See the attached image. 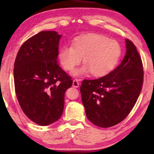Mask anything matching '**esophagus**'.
<instances>
[{"label":"esophagus","instance_id":"34e87169","mask_svg":"<svg viewBox=\"0 0 154 154\" xmlns=\"http://www.w3.org/2000/svg\"><path fill=\"white\" fill-rule=\"evenodd\" d=\"M73 85V87H74L75 88H78L79 87V83L78 82L77 80H73V85Z\"/></svg>","mask_w":154,"mask_h":154}]
</instances>
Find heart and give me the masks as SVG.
I'll use <instances>...</instances> for the list:
<instances>
[{"instance_id":"b5f03b06","label":"heart","mask_w":154,"mask_h":154,"mask_svg":"<svg viewBox=\"0 0 154 154\" xmlns=\"http://www.w3.org/2000/svg\"><path fill=\"white\" fill-rule=\"evenodd\" d=\"M121 53V47L116 41L100 34H89L77 38L72 46H63L59 57L67 71H73L83 59L85 64L73 72L75 77L85 76L91 72L94 76L101 77L116 67Z\"/></svg>"}]
</instances>
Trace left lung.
<instances>
[{
	"instance_id": "1",
	"label": "left lung",
	"mask_w": 154,
	"mask_h": 154,
	"mask_svg": "<svg viewBox=\"0 0 154 154\" xmlns=\"http://www.w3.org/2000/svg\"><path fill=\"white\" fill-rule=\"evenodd\" d=\"M126 42L122 61L105 76L85 79L80 87L87 119L94 125L109 128L120 123L135 105L143 85V65L132 42Z\"/></svg>"
}]
</instances>
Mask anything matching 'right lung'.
<instances>
[{
  "instance_id": "obj_1",
  "label": "right lung",
  "mask_w": 154,
  "mask_h": 154,
  "mask_svg": "<svg viewBox=\"0 0 154 154\" xmlns=\"http://www.w3.org/2000/svg\"><path fill=\"white\" fill-rule=\"evenodd\" d=\"M61 37L55 31L39 32L22 45L14 62V87L20 106L40 126L61 117L65 93L73 83L57 63Z\"/></svg>"
}]
</instances>
